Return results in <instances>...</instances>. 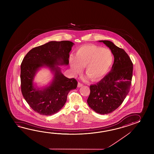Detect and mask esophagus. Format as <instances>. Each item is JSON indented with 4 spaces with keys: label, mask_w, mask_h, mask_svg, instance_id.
Segmentation results:
<instances>
[{
    "label": "esophagus",
    "mask_w": 154,
    "mask_h": 154,
    "mask_svg": "<svg viewBox=\"0 0 154 154\" xmlns=\"http://www.w3.org/2000/svg\"><path fill=\"white\" fill-rule=\"evenodd\" d=\"M82 86H83V85L82 84L80 83V82H78V88H80V87H82Z\"/></svg>",
    "instance_id": "obj_1"
}]
</instances>
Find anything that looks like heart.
<instances>
[{"label": "heart", "mask_w": 154, "mask_h": 154, "mask_svg": "<svg viewBox=\"0 0 154 154\" xmlns=\"http://www.w3.org/2000/svg\"><path fill=\"white\" fill-rule=\"evenodd\" d=\"M113 63L111 50L95 45H86L76 50L75 57L70 56L69 64L74 74L85 68L86 75L92 82H98L107 74Z\"/></svg>", "instance_id": "heart-1"}]
</instances>
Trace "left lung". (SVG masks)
<instances>
[{"mask_svg":"<svg viewBox=\"0 0 154 154\" xmlns=\"http://www.w3.org/2000/svg\"><path fill=\"white\" fill-rule=\"evenodd\" d=\"M103 42L111 50L114 63L111 70L96 84L90 86V94L87 102L95 112L106 115L119 107L131 88L133 65L124 49L106 40Z\"/></svg>","mask_w":154,"mask_h":154,"instance_id":"left-lung-1","label":"left lung"}]
</instances>
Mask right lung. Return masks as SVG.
Here are the masks:
<instances>
[{
  "mask_svg": "<svg viewBox=\"0 0 154 154\" xmlns=\"http://www.w3.org/2000/svg\"><path fill=\"white\" fill-rule=\"evenodd\" d=\"M74 43L69 41H51L33 48L21 64V88L23 97L33 111L44 116L54 115L65 105L69 92L75 89L78 82L66 77L60 66L69 64V52ZM47 67L54 75L48 85L39 88L34 84L36 73Z\"/></svg>",
  "mask_w": 154,
  "mask_h": 154,
  "instance_id": "obj_1",
  "label": "right lung"
}]
</instances>
